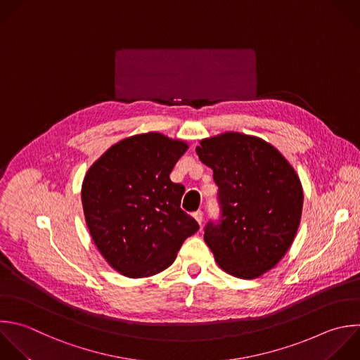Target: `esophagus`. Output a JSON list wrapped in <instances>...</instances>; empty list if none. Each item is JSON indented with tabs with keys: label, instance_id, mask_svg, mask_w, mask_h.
<instances>
[{
	"label": "esophagus",
	"instance_id": "1",
	"mask_svg": "<svg viewBox=\"0 0 360 360\" xmlns=\"http://www.w3.org/2000/svg\"><path fill=\"white\" fill-rule=\"evenodd\" d=\"M193 217H194V219L201 225L202 224V218H204V214H202V211H195L194 214H193Z\"/></svg>",
	"mask_w": 360,
	"mask_h": 360
}]
</instances>
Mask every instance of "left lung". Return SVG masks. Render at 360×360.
Masks as SVG:
<instances>
[{"mask_svg":"<svg viewBox=\"0 0 360 360\" xmlns=\"http://www.w3.org/2000/svg\"><path fill=\"white\" fill-rule=\"evenodd\" d=\"M195 152L214 172L222 208L221 224L205 226V243L228 274L260 277L284 257L300 226L298 174L273 145L240 132L204 138Z\"/></svg>","mask_w":360,"mask_h":360,"instance_id":"8db88e82","label":"left lung"}]
</instances>
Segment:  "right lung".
<instances>
[{
	"mask_svg": "<svg viewBox=\"0 0 360 360\" xmlns=\"http://www.w3.org/2000/svg\"><path fill=\"white\" fill-rule=\"evenodd\" d=\"M188 143L160 132L125 138L87 170L82 202L89 232L107 263L129 278L166 270L198 231L180 208L184 187L170 180Z\"/></svg>",
	"mask_w": 360,
	"mask_h": 360,
	"instance_id": "1",
	"label": "right lung"
}]
</instances>
